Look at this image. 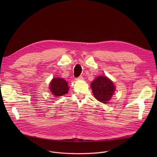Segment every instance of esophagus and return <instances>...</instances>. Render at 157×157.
Masks as SVG:
<instances>
[{"label":"esophagus","instance_id":"esophagus-1","mask_svg":"<svg viewBox=\"0 0 157 157\" xmlns=\"http://www.w3.org/2000/svg\"><path fill=\"white\" fill-rule=\"evenodd\" d=\"M76 80H83V77L81 76H79L78 78H76Z\"/></svg>","mask_w":157,"mask_h":157}]
</instances>
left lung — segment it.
Instances as JSON below:
<instances>
[{
    "label": "left lung",
    "mask_w": 157,
    "mask_h": 157,
    "mask_svg": "<svg viewBox=\"0 0 157 157\" xmlns=\"http://www.w3.org/2000/svg\"><path fill=\"white\" fill-rule=\"evenodd\" d=\"M91 87L96 99L103 103L110 100L115 90L113 82L105 76L97 77L91 83Z\"/></svg>",
    "instance_id": "8db88e82"
}]
</instances>
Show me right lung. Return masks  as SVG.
Returning <instances> with one entry per match:
<instances>
[{"instance_id":"1","label":"right lung","mask_w":157,"mask_h":157,"mask_svg":"<svg viewBox=\"0 0 157 157\" xmlns=\"http://www.w3.org/2000/svg\"><path fill=\"white\" fill-rule=\"evenodd\" d=\"M49 89L55 97L62 96L68 93L69 87L68 86L67 81L62 78H53L50 83Z\"/></svg>"}]
</instances>
